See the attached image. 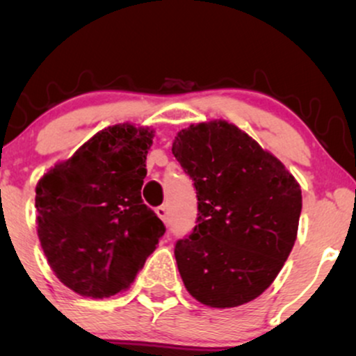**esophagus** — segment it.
Wrapping results in <instances>:
<instances>
[{"instance_id": "esophagus-1", "label": "esophagus", "mask_w": 356, "mask_h": 356, "mask_svg": "<svg viewBox=\"0 0 356 356\" xmlns=\"http://www.w3.org/2000/svg\"><path fill=\"white\" fill-rule=\"evenodd\" d=\"M155 214L162 219V222L164 224L169 222V212H167V207H164V206L157 207V209H155Z\"/></svg>"}]
</instances>
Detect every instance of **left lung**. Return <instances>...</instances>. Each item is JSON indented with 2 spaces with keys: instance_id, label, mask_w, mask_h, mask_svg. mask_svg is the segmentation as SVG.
Instances as JSON below:
<instances>
[{
  "instance_id": "1",
  "label": "left lung",
  "mask_w": 356,
  "mask_h": 356,
  "mask_svg": "<svg viewBox=\"0 0 356 356\" xmlns=\"http://www.w3.org/2000/svg\"><path fill=\"white\" fill-rule=\"evenodd\" d=\"M174 157L197 191V226L175 244L187 291L211 308L263 295L298 236L301 187L283 162L226 120L191 124Z\"/></svg>"
}]
</instances>
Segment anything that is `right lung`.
Here are the masks:
<instances>
[{
	"mask_svg": "<svg viewBox=\"0 0 356 356\" xmlns=\"http://www.w3.org/2000/svg\"><path fill=\"white\" fill-rule=\"evenodd\" d=\"M155 130L117 124L100 130L36 184V232L55 276L76 295L125 291L164 236L142 202Z\"/></svg>",
	"mask_w": 356,
	"mask_h": 356,
	"instance_id": "obj_1",
	"label": "right lung"
}]
</instances>
